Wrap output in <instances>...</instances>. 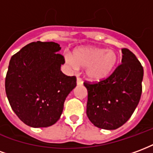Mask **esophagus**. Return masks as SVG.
Returning <instances> with one entry per match:
<instances>
[{
	"label": "esophagus",
	"instance_id": "1",
	"mask_svg": "<svg viewBox=\"0 0 153 153\" xmlns=\"http://www.w3.org/2000/svg\"><path fill=\"white\" fill-rule=\"evenodd\" d=\"M83 82L80 78H77V85H83Z\"/></svg>",
	"mask_w": 153,
	"mask_h": 153
}]
</instances>
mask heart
I'll list each match as a JSON object with an SVG mask.
<instances>
[{
  "label": "heart",
  "instance_id": "obj_1",
  "mask_svg": "<svg viewBox=\"0 0 153 153\" xmlns=\"http://www.w3.org/2000/svg\"><path fill=\"white\" fill-rule=\"evenodd\" d=\"M118 55L114 50L93 47H78L73 56L65 55V60L73 70L86 68V77L93 82L106 79L111 74L118 63Z\"/></svg>",
  "mask_w": 153,
  "mask_h": 153
}]
</instances>
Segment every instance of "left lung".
I'll use <instances>...</instances> for the list:
<instances>
[{"label":"left lung","mask_w":153,"mask_h":153,"mask_svg":"<svg viewBox=\"0 0 153 153\" xmlns=\"http://www.w3.org/2000/svg\"><path fill=\"white\" fill-rule=\"evenodd\" d=\"M143 68L128 49H122L121 65L106 79L84 83L88 90L87 115L97 128L112 130L131 117L142 94Z\"/></svg>","instance_id":"left-lung-1"}]
</instances>
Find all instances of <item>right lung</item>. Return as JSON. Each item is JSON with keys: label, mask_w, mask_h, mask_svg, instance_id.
<instances>
[{"label": "right lung", "mask_w": 153, "mask_h": 153, "mask_svg": "<svg viewBox=\"0 0 153 153\" xmlns=\"http://www.w3.org/2000/svg\"><path fill=\"white\" fill-rule=\"evenodd\" d=\"M61 47L53 42L28 44L10 60L5 93L19 118L33 128L56 123L67 96L76 87V78L67 76L60 67Z\"/></svg>", "instance_id": "add662e5"}]
</instances>
